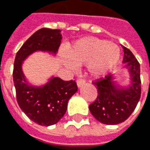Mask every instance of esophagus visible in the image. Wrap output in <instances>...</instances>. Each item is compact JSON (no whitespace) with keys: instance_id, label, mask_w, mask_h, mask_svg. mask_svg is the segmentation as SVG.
<instances>
[{"instance_id":"34e87169","label":"esophagus","mask_w":150,"mask_h":150,"mask_svg":"<svg viewBox=\"0 0 150 150\" xmlns=\"http://www.w3.org/2000/svg\"><path fill=\"white\" fill-rule=\"evenodd\" d=\"M84 83H85V80L83 78H78L76 80V84L78 87H81L83 84H84Z\"/></svg>"}]
</instances>
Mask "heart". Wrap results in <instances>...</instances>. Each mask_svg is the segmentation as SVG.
<instances>
[{
    "label": "heart",
    "instance_id": "obj_1",
    "mask_svg": "<svg viewBox=\"0 0 150 150\" xmlns=\"http://www.w3.org/2000/svg\"><path fill=\"white\" fill-rule=\"evenodd\" d=\"M69 60L65 64L74 69L75 66L88 64V70L94 76H102L116 66L120 58L119 47L96 38H84L67 49Z\"/></svg>",
    "mask_w": 150,
    "mask_h": 150
}]
</instances>
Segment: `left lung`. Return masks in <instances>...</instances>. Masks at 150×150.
Here are the masks:
<instances>
[{"label":"left lung","instance_id":"1","mask_svg":"<svg viewBox=\"0 0 150 150\" xmlns=\"http://www.w3.org/2000/svg\"><path fill=\"white\" fill-rule=\"evenodd\" d=\"M122 47L124 52L122 62L130 72L132 85L127 88H117L111 75L92 81L97 88L98 95L89 105V110L103 124L115 125L124 122L134 111L141 97L140 64L130 50Z\"/></svg>","mask_w":150,"mask_h":150}]
</instances>
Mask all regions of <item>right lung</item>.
<instances>
[{"label":"right lung","mask_w":150,"mask_h":150,"mask_svg":"<svg viewBox=\"0 0 150 150\" xmlns=\"http://www.w3.org/2000/svg\"><path fill=\"white\" fill-rule=\"evenodd\" d=\"M58 29L41 28L23 43L16 55L13 82L16 100L26 115L40 126H51L60 120L66 112L69 100L77 91L75 81H63L53 77L42 87L28 84L21 65L28 55L36 50L54 54L60 47L62 35Z\"/></svg>","instance_id":"right-lung-1"}]
</instances>
